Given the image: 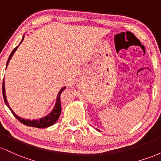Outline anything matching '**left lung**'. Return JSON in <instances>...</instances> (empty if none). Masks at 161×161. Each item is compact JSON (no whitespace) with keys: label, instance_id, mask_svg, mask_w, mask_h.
<instances>
[{"label":"left lung","instance_id":"8db88e82","mask_svg":"<svg viewBox=\"0 0 161 161\" xmlns=\"http://www.w3.org/2000/svg\"><path fill=\"white\" fill-rule=\"evenodd\" d=\"M97 130H98V129H97ZM98 131H99V130H98Z\"/></svg>","mask_w":161,"mask_h":161}]
</instances>
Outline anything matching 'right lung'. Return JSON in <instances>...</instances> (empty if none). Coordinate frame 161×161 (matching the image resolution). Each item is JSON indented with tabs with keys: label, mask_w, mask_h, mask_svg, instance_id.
Masks as SVG:
<instances>
[{
	"label": "right lung",
	"mask_w": 161,
	"mask_h": 161,
	"mask_svg": "<svg viewBox=\"0 0 161 161\" xmlns=\"http://www.w3.org/2000/svg\"><path fill=\"white\" fill-rule=\"evenodd\" d=\"M24 36H25V35H23V38H22V40H21V42H20L19 45L22 43V42H23ZM18 47H19V46L16 47L13 50L12 52H11L10 57H9L8 60H7L6 69H7V65H8L9 62H10L11 57H12L13 55H14V53H15V51H16V50H17ZM5 86L4 80H3L2 90H3V99H4L5 104H6L7 106L8 107V108L10 109V111L12 112L13 114H14V116H15L16 119H17L19 122H21V123H23V124L26 125H28V126L36 127V128H39V129L47 128V127H49V126H51V125H52L54 124V123L57 121V119H59V117H60V113H61V104H60V94H61V92L64 91V89H65L66 86L63 87L60 90V92H58V94H57L56 103H55L54 107H53V108L52 109V110H51V112L50 113V114H47V116H44V117L40 118V119H32V120H31V119H24V118H21V117H20V116H19L18 115H16L15 113L13 111L12 109L10 108V105H9L8 102H7L6 93H5V86Z\"/></svg>",
	"instance_id": "right-lung-1"
}]
</instances>
